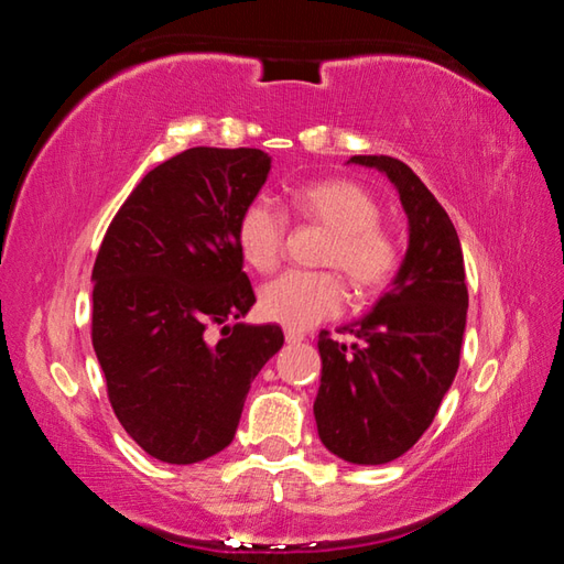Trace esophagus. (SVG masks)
Here are the masks:
<instances>
[{
	"mask_svg": "<svg viewBox=\"0 0 564 564\" xmlns=\"http://www.w3.org/2000/svg\"><path fill=\"white\" fill-rule=\"evenodd\" d=\"M285 340H289V343H301V340H305V333L289 328V330H285Z\"/></svg>",
	"mask_w": 564,
	"mask_h": 564,
	"instance_id": "esophagus-1",
	"label": "esophagus"
}]
</instances>
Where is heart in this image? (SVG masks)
<instances>
[{
  "label": "heart",
  "mask_w": 564,
  "mask_h": 564,
  "mask_svg": "<svg viewBox=\"0 0 564 564\" xmlns=\"http://www.w3.org/2000/svg\"><path fill=\"white\" fill-rule=\"evenodd\" d=\"M293 208L330 234L326 263L338 265L360 293H376L393 281L400 265L395 238L380 228V206L366 188L348 178L313 181L293 191ZM283 208L271 198H253L236 226L243 261L256 271L279 265L285 238ZM346 303V289L336 273L289 271L263 285L261 313L289 328H308L336 316Z\"/></svg>",
  "instance_id": "1"
}]
</instances>
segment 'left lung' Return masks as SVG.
Here are the masks:
<instances>
[{"label":"left lung","instance_id":"1","mask_svg":"<svg viewBox=\"0 0 564 564\" xmlns=\"http://www.w3.org/2000/svg\"><path fill=\"white\" fill-rule=\"evenodd\" d=\"M395 186L408 251L373 311L343 326L350 346L321 330V443L352 465H383L413 447L451 390L467 316L463 248L455 226L413 169L393 156H350Z\"/></svg>","mask_w":564,"mask_h":564}]
</instances>
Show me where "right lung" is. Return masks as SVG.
I'll list each match as a JSON object with an SVG mask.
<instances>
[{
	"mask_svg": "<svg viewBox=\"0 0 564 564\" xmlns=\"http://www.w3.org/2000/svg\"><path fill=\"white\" fill-rule=\"evenodd\" d=\"M269 171L261 149L181 151L141 178L101 241L94 352L123 431L161 463L221 453L253 378L283 346L273 323H238L256 295L236 226Z\"/></svg>",
	"mask_w": 564,
	"mask_h": 564,
	"instance_id": "1",
	"label": "right lung"
}]
</instances>
